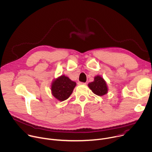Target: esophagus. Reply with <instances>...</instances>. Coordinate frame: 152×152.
Masks as SVG:
<instances>
[{
	"label": "esophagus",
	"instance_id": "esophagus-1",
	"mask_svg": "<svg viewBox=\"0 0 152 152\" xmlns=\"http://www.w3.org/2000/svg\"><path fill=\"white\" fill-rule=\"evenodd\" d=\"M78 84H79V85H85V84H86V83L79 81V82H78Z\"/></svg>",
	"mask_w": 152,
	"mask_h": 152
}]
</instances>
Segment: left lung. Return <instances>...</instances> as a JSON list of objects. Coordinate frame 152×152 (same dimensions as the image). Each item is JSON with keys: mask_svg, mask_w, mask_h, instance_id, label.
<instances>
[{"mask_svg": "<svg viewBox=\"0 0 152 152\" xmlns=\"http://www.w3.org/2000/svg\"><path fill=\"white\" fill-rule=\"evenodd\" d=\"M88 86L92 92L98 96H101L107 94L108 87L106 82L104 78L99 75L96 76L94 78V81L88 83Z\"/></svg>", "mask_w": 152, "mask_h": 152, "instance_id": "left-lung-1", "label": "left lung"}]
</instances>
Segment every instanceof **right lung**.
Returning a JSON list of instances; mask_svg holds the SVG:
<instances>
[{
  "instance_id": "obj_1",
  "label": "right lung",
  "mask_w": 152,
  "mask_h": 152,
  "mask_svg": "<svg viewBox=\"0 0 152 152\" xmlns=\"http://www.w3.org/2000/svg\"><path fill=\"white\" fill-rule=\"evenodd\" d=\"M75 86V82L71 80L68 77L61 75L53 82L51 92L57 99L64 101L70 96Z\"/></svg>"
}]
</instances>
